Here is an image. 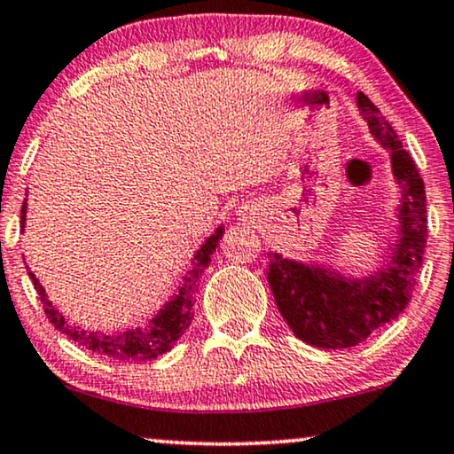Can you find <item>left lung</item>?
<instances>
[{"instance_id": "left-lung-1", "label": "left lung", "mask_w": 454, "mask_h": 454, "mask_svg": "<svg viewBox=\"0 0 454 454\" xmlns=\"http://www.w3.org/2000/svg\"><path fill=\"white\" fill-rule=\"evenodd\" d=\"M357 105L370 132L390 153L401 188V235L388 266L364 281H347L318 266L269 254V285L278 312L297 339L320 349L356 347L407 308L427 241L426 188L411 154L364 92Z\"/></svg>"}]
</instances>
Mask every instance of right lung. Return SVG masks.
Wrapping results in <instances>:
<instances>
[{
  "instance_id": "obj_1",
  "label": "right lung",
  "mask_w": 454,
  "mask_h": 454,
  "mask_svg": "<svg viewBox=\"0 0 454 454\" xmlns=\"http://www.w3.org/2000/svg\"><path fill=\"white\" fill-rule=\"evenodd\" d=\"M20 223L24 227V216H27V202L22 204L20 210ZM225 229L219 227L216 231L207 239V244H202L200 250L196 252L194 262H192V269L188 275L184 277V285L179 287V294L173 297L171 301L165 303V308L160 309V314L154 316L151 325L146 328H136V331H128L121 334H103V333H90L84 331V328L74 326L70 322L64 320L58 309L51 306V301L47 300L45 289L39 285L36 277L28 270V277L33 278V285L39 294V300L43 303V312L49 318V322L58 328L61 334H66L67 339L74 340V343L86 347V349L101 353L105 357L117 359V362H151V359L163 356L176 345V340L185 333V328L190 326L192 318H194V312H192V306H194V294L198 281L207 270L210 264V256H213L215 247L219 246V239Z\"/></svg>"
}]
</instances>
